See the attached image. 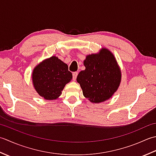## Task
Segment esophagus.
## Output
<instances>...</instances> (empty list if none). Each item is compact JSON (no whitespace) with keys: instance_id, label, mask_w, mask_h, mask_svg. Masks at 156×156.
<instances>
[{"instance_id":"1","label":"esophagus","mask_w":156,"mask_h":156,"mask_svg":"<svg viewBox=\"0 0 156 156\" xmlns=\"http://www.w3.org/2000/svg\"><path fill=\"white\" fill-rule=\"evenodd\" d=\"M77 75H78L77 72H73V79L74 81L76 80V79H77Z\"/></svg>"}]
</instances>
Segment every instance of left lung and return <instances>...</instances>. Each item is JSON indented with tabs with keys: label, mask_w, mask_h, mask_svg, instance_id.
<instances>
[{
	"label": "left lung",
	"mask_w": 156,
	"mask_h": 156,
	"mask_svg": "<svg viewBox=\"0 0 156 156\" xmlns=\"http://www.w3.org/2000/svg\"><path fill=\"white\" fill-rule=\"evenodd\" d=\"M83 64L85 69L77 77L83 96L94 103L112 97L121 80V73L112 54L103 48L100 54L87 56Z\"/></svg>",
	"instance_id": "8db88e82"
}]
</instances>
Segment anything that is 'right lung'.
<instances>
[{"instance_id": "1", "label": "right lung", "mask_w": 156, "mask_h": 156, "mask_svg": "<svg viewBox=\"0 0 156 156\" xmlns=\"http://www.w3.org/2000/svg\"><path fill=\"white\" fill-rule=\"evenodd\" d=\"M68 65L52 56L36 66L32 73L34 86L45 100H55L62 94L65 85L72 79Z\"/></svg>"}]
</instances>
